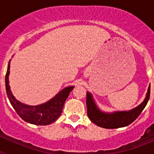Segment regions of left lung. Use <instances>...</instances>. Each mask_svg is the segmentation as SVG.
<instances>
[{
    "label": "left lung",
    "mask_w": 154,
    "mask_h": 154,
    "mask_svg": "<svg viewBox=\"0 0 154 154\" xmlns=\"http://www.w3.org/2000/svg\"><path fill=\"white\" fill-rule=\"evenodd\" d=\"M150 95V85L148 88L146 96L144 101L137 108L128 111V112H116L114 113H105L98 109L94 103L91 94L86 93L87 115L89 119L98 126L106 129H116V128L124 127L131 124L133 121L137 119L140 115L143 109L146 106Z\"/></svg>",
    "instance_id": "obj_1"
}]
</instances>
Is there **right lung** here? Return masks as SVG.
Masks as SVG:
<instances>
[{
  "label": "right lung",
  "instance_id": "1",
  "mask_svg": "<svg viewBox=\"0 0 154 154\" xmlns=\"http://www.w3.org/2000/svg\"><path fill=\"white\" fill-rule=\"evenodd\" d=\"M10 73V61L5 75V86L8 99L17 115L27 123L31 124L45 126L54 123L62 112L64 103L74 86H69L62 89L55 97L47 103L39 106H28L17 101L12 95L10 89L8 75Z\"/></svg>",
  "mask_w": 154,
  "mask_h": 154
}]
</instances>
